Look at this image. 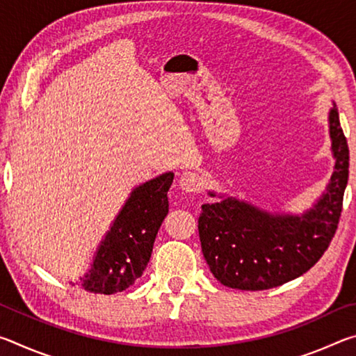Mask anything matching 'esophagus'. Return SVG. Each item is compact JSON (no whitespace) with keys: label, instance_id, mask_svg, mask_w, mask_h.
<instances>
[{"label":"esophagus","instance_id":"1","mask_svg":"<svg viewBox=\"0 0 356 356\" xmlns=\"http://www.w3.org/2000/svg\"><path fill=\"white\" fill-rule=\"evenodd\" d=\"M179 186L180 190L185 193H197L202 186V179L200 174L191 172V171H185L180 174L179 177Z\"/></svg>","mask_w":356,"mask_h":356}]
</instances>
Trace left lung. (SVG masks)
Masks as SVG:
<instances>
[{"label": "left lung", "instance_id": "8db88e82", "mask_svg": "<svg viewBox=\"0 0 356 356\" xmlns=\"http://www.w3.org/2000/svg\"><path fill=\"white\" fill-rule=\"evenodd\" d=\"M328 131L334 171L325 191L303 213L270 212L245 200L216 195L197 220L202 254L222 286L265 291L298 278L327 251L342 212L348 180V147L333 102Z\"/></svg>", "mask_w": 356, "mask_h": 356}]
</instances>
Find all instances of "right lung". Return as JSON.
<instances>
[{"label":"right lung","mask_w":356,"mask_h":356,"mask_svg":"<svg viewBox=\"0 0 356 356\" xmlns=\"http://www.w3.org/2000/svg\"><path fill=\"white\" fill-rule=\"evenodd\" d=\"M174 172L135 186L102 238L91 268L76 284L88 292L111 295L135 284L152 254L156 232L170 212L168 190Z\"/></svg>","instance_id":"obj_1"}]
</instances>
